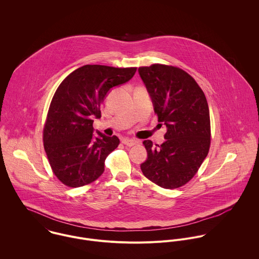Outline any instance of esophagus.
I'll return each instance as SVG.
<instances>
[{
	"label": "esophagus",
	"mask_w": 259,
	"mask_h": 259,
	"mask_svg": "<svg viewBox=\"0 0 259 259\" xmlns=\"http://www.w3.org/2000/svg\"><path fill=\"white\" fill-rule=\"evenodd\" d=\"M122 144H123L124 146H126V147H133V146L137 145L138 142H137L136 140H132V139H124V140L122 141Z\"/></svg>",
	"instance_id": "obj_1"
}]
</instances>
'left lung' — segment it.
Here are the masks:
<instances>
[{"instance_id": "obj_1", "label": "left lung", "mask_w": 259, "mask_h": 259, "mask_svg": "<svg viewBox=\"0 0 259 259\" xmlns=\"http://www.w3.org/2000/svg\"><path fill=\"white\" fill-rule=\"evenodd\" d=\"M139 74L158 121L166 126L160 146L144 142L148 158L141 164L142 171L155 185L178 188L193 178L209 150L206 98L193 77L179 68L155 64L140 68Z\"/></svg>"}]
</instances>
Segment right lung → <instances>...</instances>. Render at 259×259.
<instances>
[{"instance_id":"obj_1","label":"right lung","mask_w":259,"mask_h":259,"mask_svg":"<svg viewBox=\"0 0 259 259\" xmlns=\"http://www.w3.org/2000/svg\"><path fill=\"white\" fill-rule=\"evenodd\" d=\"M137 68L85 65L57 89L44 128V148L56 177L71 187L88 185L105 170V160L117 148V137L94 135V118L111 89L128 81Z\"/></svg>"}]
</instances>
